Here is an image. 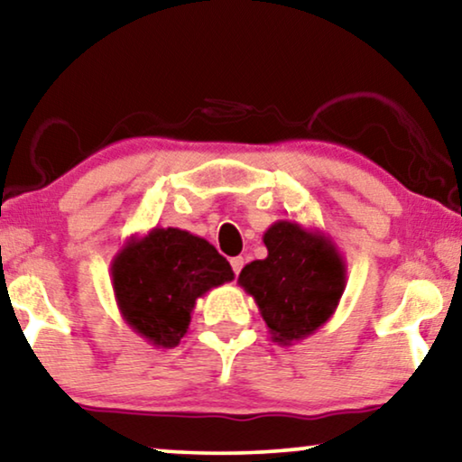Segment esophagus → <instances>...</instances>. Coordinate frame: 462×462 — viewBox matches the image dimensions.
Here are the masks:
<instances>
[{
	"label": "esophagus",
	"mask_w": 462,
	"mask_h": 462,
	"mask_svg": "<svg viewBox=\"0 0 462 462\" xmlns=\"http://www.w3.org/2000/svg\"><path fill=\"white\" fill-rule=\"evenodd\" d=\"M231 267H233V273L239 275V271H242V267H244V258L242 256L231 258Z\"/></svg>",
	"instance_id": "obj_1"
}]
</instances>
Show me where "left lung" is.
Wrapping results in <instances>:
<instances>
[{
  "label": "left lung",
  "instance_id": "8db88e82",
  "mask_svg": "<svg viewBox=\"0 0 462 462\" xmlns=\"http://www.w3.org/2000/svg\"><path fill=\"white\" fill-rule=\"evenodd\" d=\"M267 258L242 269L237 283L254 299L271 340L294 345L319 330L337 311L346 286V264L328 236L296 220L264 231Z\"/></svg>",
  "mask_w": 462,
  "mask_h": 462
}]
</instances>
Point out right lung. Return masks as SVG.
Returning <instances> with one entry per match:
<instances>
[{"label": "right lung", "mask_w": 462, "mask_h": 462, "mask_svg": "<svg viewBox=\"0 0 462 462\" xmlns=\"http://www.w3.org/2000/svg\"><path fill=\"white\" fill-rule=\"evenodd\" d=\"M233 277L231 264L210 242L174 226L132 236L111 261L124 321L162 349H172L189 332L198 299Z\"/></svg>", "instance_id": "1"}]
</instances>
